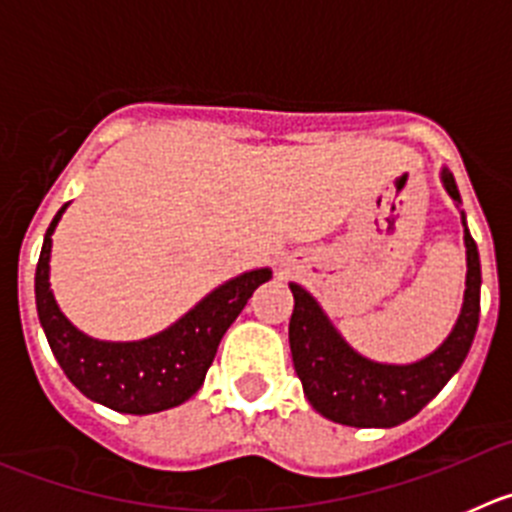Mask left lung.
<instances>
[{
	"label": "left lung",
	"mask_w": 512,
	"mask_h": 512,
	"mask_svg": "<svg viewBox=\"0 0 512 512\" xmlns=\"http://www.w3.org/2000/svg\"><path fill=\"white\" fill-rule=\"evenodd\" d=\"M451 200L461 202L454 174L441 171ZM464 223L467 246V289L454 330L441 346L415 364H379L356 354L328 320L315 297L300 284H289L295 310L289 318V348L307 400L323 418L354 428H392L420 410L443 390L469 354L479 323V251Z\"/></svg>",
	"instance_id": "left-lung-1"
}]
</instances>
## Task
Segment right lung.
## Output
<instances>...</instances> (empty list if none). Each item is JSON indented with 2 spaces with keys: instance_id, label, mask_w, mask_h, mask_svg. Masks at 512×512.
Segmentation results:
<instances>
[{
  "instance_id": "obj_1",
  "label": "right lung",
  "mask_w": 512,
  "mask_h": 512,
  "mask_svg": "<svg viewBox=\"0 0 512 512\" xmlns=\"http://www.w3.org/2000/svg\"><path fill=\"white\" fill-rule=\"evenodd\" d=\"M56 212L43 238L35 269V305L51 351L81 395L104 408L128 415H148L187 402L205 382L220 338L230 328L256 287L271 279V269H253L212 289L184 318L143 341L112 343L84 336L69 323L48 282L51 235L61 220Z\"/></svg>"
}]
</instances>
